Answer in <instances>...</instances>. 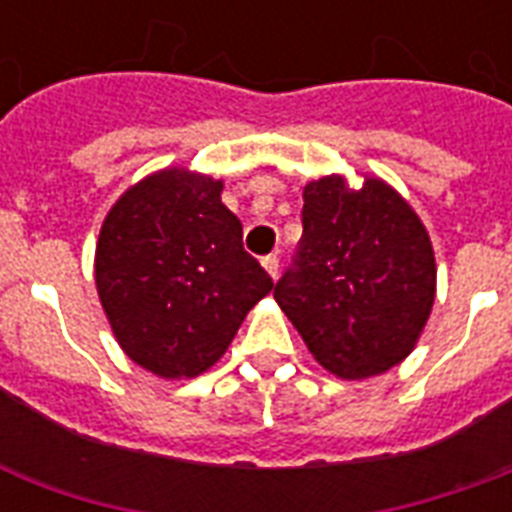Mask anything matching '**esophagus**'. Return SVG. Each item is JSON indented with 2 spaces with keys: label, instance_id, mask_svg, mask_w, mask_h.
Instances as JSON below:
<instances>
[{
  "label": "esophagus",
  "instance_id": "34e87169",
  "mask_svg": "<svg viewBox=\"0 0 512 512\" xmlns=\"http://www.w3.org/2000/svg\"><path fill=\"white\" fill-rule=\"evenodd\" d=\"M263 268L271 273L273 279H276V276H279V255H265L263 257Z\"/></svg>",
  "mask_w": 512,
  "mask_h": 512
}]
</instances>
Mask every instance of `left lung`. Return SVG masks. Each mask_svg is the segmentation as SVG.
<instances>
[{
    "label": "left lung",
    "mask_w": 512,
    "mask_h": 512,
    "mask_svg": "<svg viewBox=\"0 0 512 512\" xmlns=\"http://www.w3.org/2000/svg\"><path fill=\"white\" fill-rule=\"evenodd\" d=\"M303 199V239L273 297L329 372L345 380L388 372L412 353L433 308L428 231L374 177L358 191L321 177Z\"/></svg>",
    "instance_id": "obj_1"
}]
</instances>
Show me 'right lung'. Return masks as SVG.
I'll return each mask as SVG.
<instances>
[{"label":"right lung","instance_id":"add662e5","mask_svg":"<svg viewBox=\"0 0 512 512\" xmlns=\"http://www.w3.org/2000/svg\"><path fill=\"white\" fill-rule=\"evenodd\" d=\"M220 191L207 175L162 170L124 193L100 228L103 311L124 353L167 380L215 364L273 289Z\"/></svg>","mask_w":512,"mask_h":512}]
</instances>
